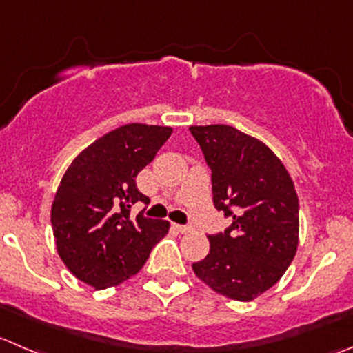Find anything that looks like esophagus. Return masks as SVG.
I'll return each instance as SVG.
<instances>
[{
    "label": "esophagus",
    "instance_id": "34e87169",
    "mask_svg": "<svg viewBox=\"0 0 353 353\" xmlns=\"http://www.w3.org/2000/svg\"><path fill=\"white\" fill-rule=\"evenodd\" d=\"M174 228L177 229L179 232H183V234H186V232L191 231V225H181V224H174Z\"/></svg>",
    "mask_w": 353,
    "mask_h": 353
}]
</instances>
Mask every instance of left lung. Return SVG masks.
<instances>
[{
	"label": "left lung",
	"mask_w": 353,
	"mask_h": 353,
	"mask_svg": "<svg viewBox=\"0 0 353 353\" xmlns=\"http://www.w3.org/2000/svg\"><path fill=\"white\" fill-rule=\"evenodd\" d=\"M212 170L217 210L232 217L207 236L210 252L193 271L215 293L250 302L281 279L299 246V196L269 146L231 125H191Z\"/></svg>",
	"instance_id": "8db88e82"
}]
</instances>
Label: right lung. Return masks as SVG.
<instances>
[{
	"mask_svg": "<svg viewBox=\"0 0 353 353\" xmlns=\"http://www.w3.org/2000/svg\"><path fill=\"white\" fill-rule=\"evenodd\" d=\"M170 128L128 124L82 150L63 174L51 205L60 259L77 279L105 290L138 274L169 222L131 217L139 193L136 176L155 159Z\"/></svg>",
	"mask_w": 353,
	"mask_h": 353,
	"instance_id": "obj_1",
	"label": "right lung"
}]
</instances>
